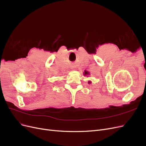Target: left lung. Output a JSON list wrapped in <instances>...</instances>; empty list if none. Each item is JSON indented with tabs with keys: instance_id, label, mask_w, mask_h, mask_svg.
Listing matches in <instances>:
<instances>
[{
	"instance_id": "left-lung-1",
	"label": "left lung",
	"mask_w": 146,
	"mask_h": 146,
	"mask_svg": "<svg viewBox=\"0 0 146 146\" xmlns=\"http://www.w3.org/2000/svg\"><path fill=\"white\" fill-rule=\"evenodd\" d=\"M90 74V72H88V71H86V70H85V71H84V72H83V75L85 76H87L88 77V76H89ZM91 83V81H88V83Z\"/></svg>"
}]
</instances>
